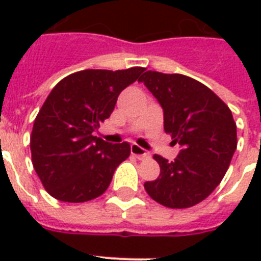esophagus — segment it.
I'll return each instance as SVG.
<instances>
[{
    "label": "esophagus",
    "instance_id": "esophagus-1",
    "mask_svg": "<svg viewBox=\"0 0 261 261\" xmlns=\"http://www.w3.org/2000/svg\"><path fill=\"white\" fill-rule=\"evenodd\" d=\"M131 154L135 155L138 160H143V159H147L149 157V153H147L143 147L138 146V145H135V143H133L131 145Z\"/></svg>",
    "mask_w": 261,
    "mask_h": 261
}]
</instances>
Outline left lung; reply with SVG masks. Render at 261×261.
<instances>
[{
	"mask_svg": "<svg viewBox=\"0 0 261 261\" xmlns=\"http://www.w3.org/2000/svg\"><path fill=\"white\" fill-rule=\"evenodd\" d=\"M164 111V130L180 151L174 161L154 155L160 176L145 190L171 208L195 206L218 187L237 147V127L229 107L211 89L182 74L147 70L139 79Z\"/></svg>",
	"mask_w": 261,
	"mask_h": 261,
	"instance_id": "8db88e82",
	"label": "left lung"
}]
</instances>
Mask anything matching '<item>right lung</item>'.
<instances>
[{"label":"right lung","instance_id":"1","mask_svg":"<svg viewBox=\"0 0 261 261\" xmlns=\"http://www.w3.org/2000/svg\"><path fill=\"white\" fill-rule=\"evenodd\" d=\"M83 70L61 80L35 119L32 164L53 198L88 202L106 192L115 169L130 155V143L112 145L93 137L108 119L118 96L143 73Z\"/></svg>","mask_w":261,"mask_h":261}]
</instances>
